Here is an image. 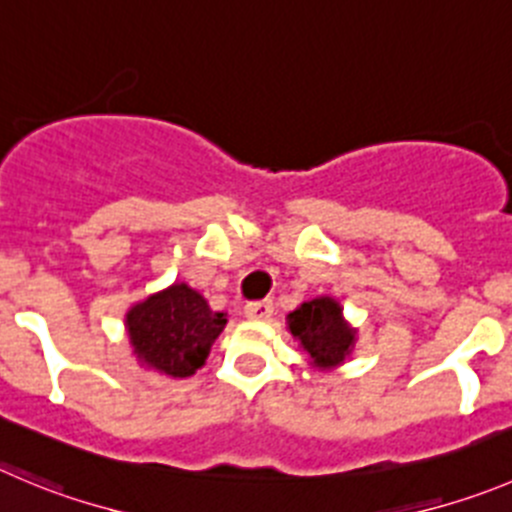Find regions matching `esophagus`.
<instances>
[{"instance_id": "obj_1", "label": "esophagus", "mask_w": 512, "mask_h": 512, "mask_svg": "<svg viewBox=\"0 0 512 512\" xmlns=\"http://www.w3.org/2000/svg\"><path fill=\"white\" fill-rule=\"evenodd\" d=\"M243 314L251 321H269L274 316V304L271 301H253V304H246Z\"/></svg>"}]
</instances>
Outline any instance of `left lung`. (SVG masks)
<instances>
[{"label": "left lung", "instance_id": "left-lung-1", "mask_svg": "<svg viewBox=\"0 0 512 512\" xmlns=\"http://www.w3.org/2000/svg\"><path fill=\"white\" fill-rule=\"evenodd\" d=\"M286 329L319 372L342 367L357 347V326L344 319L342 304L329 294L314 296L289 311Z\"/></svg>", "mask_w": 512, "mask_h": 512}]
</instances>
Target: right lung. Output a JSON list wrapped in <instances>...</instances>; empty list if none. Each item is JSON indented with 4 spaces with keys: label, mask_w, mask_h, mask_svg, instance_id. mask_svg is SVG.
Segmentation results:
<instances>
[{
    "label": "right lung",
    "mask_w": 512,
    "mask_h": 512,
    "mask_svg": "<svg viewBox=\"0 0 512 512\" xmlns=\"http://www.w3.org/2000/svg\"><path fill=\"white\" fill-rule=\"evenodd\" d=\"M226 321L228 314L213 311L186 281H175L130 306L125 332L140 367L186 379L206 364Z\"/></svg>",
    "instance_id": "add662e5"
}]
</instances>
